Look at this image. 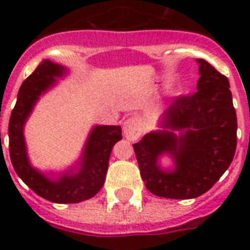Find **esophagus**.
<instances>
[{"instance_id":"esophagus-1","label":"esophagus","mask_w":250,"mask_h":250,"mask_svg":"<svg viewBox=\"0 0 250 250\" xmlns=\"http://www.w3.org/2000/svg\"><path fill=\"white\" fill-rule=\"evenodd\" d=\"M124 135L127 140L135 141L140 138L143 134V125H141L140 120L136 118H130L124 123Z\"/></svg>"}]
</instances>
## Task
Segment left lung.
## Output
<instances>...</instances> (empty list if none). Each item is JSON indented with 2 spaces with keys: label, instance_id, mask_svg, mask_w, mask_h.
<instances>
[{
  "label": "left lung",
  "instance_id": "left-lung-1",
  "mask_svg": "<svg viewBox=\"0 0 250 250\" xmlns=\"http://www.w3.org/2000/svg\"><path fill=\"white\" fill-rule=\"evenodd\" d=\"M196 61L198 91L179 96L167 107L163 127L169 131H152L132 145L145 187L161 198L193 199L207 193L228 169L237 149V114L228 79L205 60ZM165 152L174 159L173 170L157 164Z\"/></svg>",
  "mask_w": 250,
  "mask_h": 250
}]
</instances>
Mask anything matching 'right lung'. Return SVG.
Wrapping results in <instances>:
<instances>
[{
    "mask_svg": "<svg viewBox=\"0 0 250 250\" xmlns=\"http://www.w3.org/2000/svg\"><path fill=\"white\" fill-rule=\"evenodd\" d=\"M65 72L63 66L48 60L40 63L22 83L8 124L10 158L15 171L37 195L57 204L80 203L96 195L105 183L112 147L123 139L120 126H95L86 141L80 170L77 173L67 171L56 180L31 167L26 152L23 126L40 96L55 85V77H61Z\"/></svg>",
    "mask_w": 250,
    "mask_h": 250,
    "instance_id": "add662e5",
    "label": "right lung"
}]
</instances>
